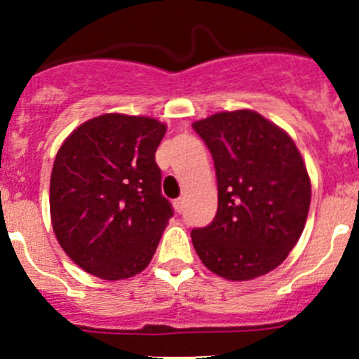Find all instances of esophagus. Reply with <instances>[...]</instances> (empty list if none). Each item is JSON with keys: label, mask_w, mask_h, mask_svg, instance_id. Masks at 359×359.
<instances>
[{"label": "esophagus", "mask_w": 359, "mask_h": 359, "mask_svg": "<svg viewBox=\"0 0 359 359\" xmlns=\"http://www.w3.org/2000/svg\"><path fill=\"white\" fill-rule=\"evenodd\" d=\"M184 206H186V200H184V198H177V200L173 201V208H175L177 213H182Z\"/></svg>", "instance_id": "esophagus-1"}]
</instances>
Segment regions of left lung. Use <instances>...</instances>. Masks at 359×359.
Wrapping results in <instances>:
<instances>
[{"mask_svg":"<svg viewBox=\"0 0 359 359\" xmlns=\"http://www.w3.org/2000/svg\"><path fill=\"white\" fill-rule=\"evenodd\" d=\"M215 165L219 206L191 231L201 262L233 281L280 266L302 234L311 182L283 130L253 111L219 112L193 125Z\"/></svg>","mask_w":359,"mask_h":359,"instance_id":"left-lung-1","label":"left lung"}]
</instances>
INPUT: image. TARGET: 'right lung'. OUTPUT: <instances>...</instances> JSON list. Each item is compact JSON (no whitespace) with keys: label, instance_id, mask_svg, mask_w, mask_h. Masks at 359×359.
<instances>
[{"label":"right lung","instance_id":"add662e5","mask_svg":"<svg viewBox=\"0 0 359 359\" xmlns=\"http://www.w3.org/2000/svg\"><path fill=\"white\" fill-rule=\"evenodd\" d=\"M165 132L153 118L102 114L78 126L57 153L50 179L53 231L86 273L123 280L153 259L173 217L154 156Z\"/></svg>","mask_w":359,"mask_h":359}]
</instances>
